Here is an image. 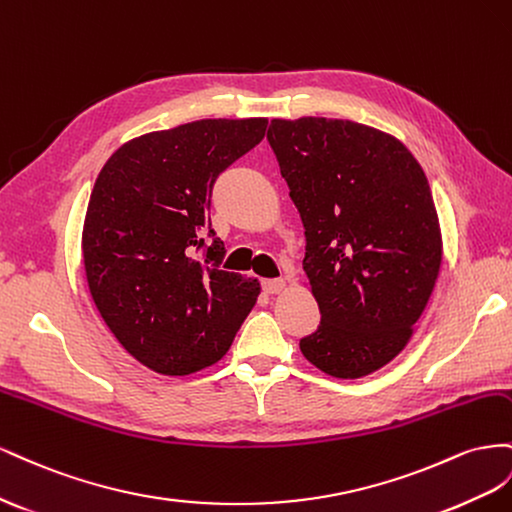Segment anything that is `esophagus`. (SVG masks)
Here are the masks:
<instances>
[{
	"instance_id": "obj_1",
	"label": "esophagus",
	"mask_w": 512,
	"mask_h": 512,
	"mask_svg": "<svg viewBox=\"0 0 512 512\" xmlns=\"http://www.w3.org/2000/svg\"><path fill=\"white\" fill-rule=\"evenodd\" d=\"M261 289H264L268 296H276L285 289V281L283 279H266V281H261Z\"/></svg>"
}]
</instances>
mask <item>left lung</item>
Here are the masks:
<instances>
[{
  "instance_id": "obj_1",
  "label": "left lung",
  "mask_w": 512,
  "mask_h": 512,
  "mask_svg": "<svg viewBox=\"0 0 512 512\" xmlns=\"http://www.w3.org/2000/svg\"><path fill=\"white\" fill-rule=\"evenodd\" d=\"M268 141L302 218V268L321 313L302 354L339 379L382 369L440 274L427 175L399 139L349 120H272Z\"/></svg>"
}]
</instances>
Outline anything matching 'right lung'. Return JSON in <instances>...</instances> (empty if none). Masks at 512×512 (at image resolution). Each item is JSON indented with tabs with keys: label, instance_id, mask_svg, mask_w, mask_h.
Instances as JSON below:
<instances>
[{
	"label": "right lung",
	"instance_id": "right-lung-1",
	"mask_svg": "<svg viewBox=\"0 0 512 512\" xmlns=\"http://www.w3.org/2000/svg\"><path fill=\"white\" fill-rule=\"evenodd\" d=\"M266 126L248 118L158 130L124 143L98 173L81 240L87 285L115 339L156 373L191 375L221 360L257 302V279L221 270L225 244L208 212L218 175Z\"/></svg>",
	"mask_w": 512,
	"mask_h": 512
}]
</instances>
